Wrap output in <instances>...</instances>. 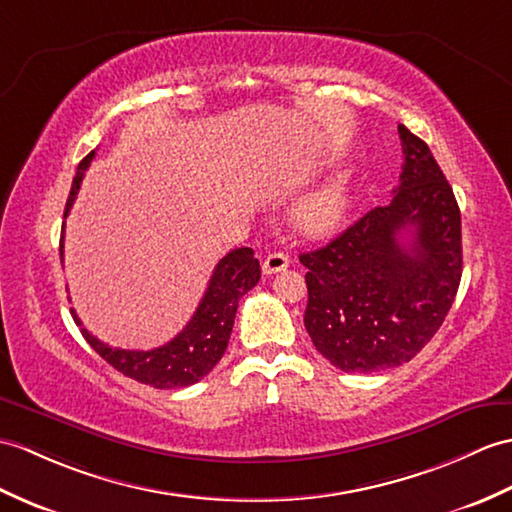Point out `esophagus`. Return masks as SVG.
<instances>
[{
  "instance_id": "esophagus-1",
  "label": "esophagus",
  "mask_w": 512,
  "mask_h": 512,
  "mask_svg": "<svg viewBox=\"0 0 512 512\" xmlns=\"http://www.w3.org/2000/svg\"><path fill=\"white\" fill-rule=\"evenodd\" d=\"M290 266V257L285 253H270L266 259H264V275H277V272L285 270Z\"/></svg>"
}]
</instances>
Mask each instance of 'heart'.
<instances>
[{"instance_id":"1","label":"heart","mask_w":512,"mask_h":512,"mask_svg":"<svg viewBox=\"0 0 512 512\" xmlns=\"http://www.w3.org/2000/svg\"><path fill=\"white\" fill-rule=\"evenodd\" d=\"M351 207V185L344 176H336L299 202L294 211L296 224L310 235L336 231Z\"/></svg>"}]
</instances>
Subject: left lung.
<instances>
[{
	"label": "left lung",
	"mask_w": 512,
	"mask_h": 512,
	"mask_svg": "<svg viewBox=\"0 0 512 512\" xmlns=\"http://www.w3.org/2000/svg\"><path fill=\"white\" fill-rule=\"evenodd\" d=\"M399 187L336 240L299 259L307 268L305 329L344 373L410 362L456 299L462 277L460 209L423 139L399 124Z\"/></svg>",
	"instance_id": "8db88e82"
}]
</instances>
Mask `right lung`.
Returning <instances> with one entry per match:
<instances>
[{
	"mask_svg": "<svg viewBox=\"0 0 512 512\" xmlns=\"http://www.w3.org/2000/svg\"><path fill=\"white\" fill-rule=\"evenodd\" d=\"M93 157L95 150H91L78 165V172L74 176V183H71V192L65 205V218L71 205H74L82 176H85V170L89 168ZM259 277L261 268L259 261L255 259L253 248H235L229 255H224L218 261L216 270H213L205 296L200 299L192 320L168 344L150 351L113 349L109 344L91 336L82 327L74 310H71V316H74L76 325H80L82 336L91 344L93 351L126 377L152 388H183L200 382L220 362L231 338L237 305H240V299L248 290L255 288Z\"/></svg>",
	"mask_w": 512,
	"mask_h": 512,
	"instance_id": "right-lung-1",
	"label": "right lung"
}]
</instances>
